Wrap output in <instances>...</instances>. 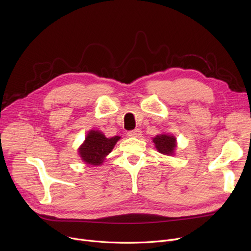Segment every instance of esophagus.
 <instances>
[{
  "label": "esophagus",
  "instance_id": "obj_1",
  "mask_svg": "<svg viewBox=\"0 0 251 251\" xmlns=\"http://www.w3.org/2000/svg\"><path fill=\"white\" fill-rule=\"evenodd\" d=\"M127 135L129 137H136V138H140L141 137V131L139 129H134L131 130L127 133Z\"/></svg>",
  "mask_w": 251,
  "mask_h": 251
}]
</instances>
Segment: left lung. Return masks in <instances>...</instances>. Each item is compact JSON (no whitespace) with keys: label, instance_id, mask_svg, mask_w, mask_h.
Here are the masks:
<instances>
[{"label":"left lung","instance_id":"1","mask_svg":"<svg viewBox=\"0 0 251 251\" xmlns=\"http://www.w3.org/2000/svg\"><path fill=\"white\" fill-rule=\"evenodd\" d=\"M152 141L155 146L156 151L166 154L173 155L176 149V138L175 136L169 134H160L152 138Z\"/></svg>","mask_w":251,"mask_h":251}]
</instances>
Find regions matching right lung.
Listing matches in <instances>:
<instances>
[{"label":"right lung","instance_id":"right-lung-1","mask_svg":"<svg viewBox=\"0 0 251 251\" xmlns=\"http://www.w3.org/2000/svg\"><path fill=\"white\" fill-rule=\"evenodd\" d=\"M120 136L111 138L105 137L99 130H90L87 133L84 142L79 148L78 152L81 160L88 165L100 166L114 149Z\"/></svg>","mask_w":251,"mask_h":251}]
</instances>
